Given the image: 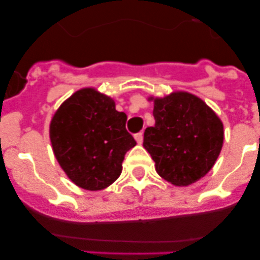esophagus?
Returning a JSON list of instances; mask_svg holds the SVG:
<instances>
[{
  "instance_id": "esophagus-1",
  "label": "esophagus",
  "mask_w": 260,
  "mask_h": 260,
  "mask_svg": "<svg viewBox=\"0 0 260 260\" xmlns=\"http://www.w3.org/2000/svg\"><path fill=\"white\" fill-rule=\"evenodd\" d=\"M135 138H136V141H137L138 145H141V143L143 142V133L142 132L137 133V135H135Z\"/></svg>"
}]
</instances>
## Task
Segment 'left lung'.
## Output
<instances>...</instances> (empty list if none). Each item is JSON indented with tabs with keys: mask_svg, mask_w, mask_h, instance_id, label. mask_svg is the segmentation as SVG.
Listing matches in <instances>:
<instances>
[{
	"mask_svg": "<svg viewBox=\"0 0 260 260\" xmlns=\"http://www.w3.org/2000/svg\"><path fill=\"white\" fill-rule=\"evenodd\" d=\"M153 101V127L146 128L143 147L162 179L188 186L212 169L224 142V127L216 113L199 96L174 91Z\"/></svg>",
	"mask_w": 260,
	"mask_h": 260,
	"instance_id": "1",
	"label": "left lung"
}]
</instances>
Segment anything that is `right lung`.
<instances>
[{
  "label": "right lung",
  "instance_id": "1",
  "mask_svg": "<svg viewBox=\"0 0 260 260\" xmlns=\"http://www.w3.org/2000/svg\"><path fill=\"white\" fill-rule=\"evenodd\" d=\"M127 115L111 96L94 88L75 91L50 123V141L67 176L84 190L108 187L119 177L127 151L136 146Z\"/></svg>",
  "mask_w": 260,
  "mask_h": 260
}]
</instances>
